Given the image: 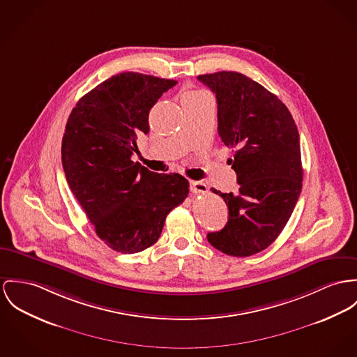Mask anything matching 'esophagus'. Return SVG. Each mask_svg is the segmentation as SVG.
<instances>
[{
  "instance_id": "1",
  "label": "esophagus",
  "mask_w": 357,
  "mask_h": 357,
  "mask_svg": "<svg viewBox=\"0 0 357 357\" xmlns=\"http://www.w3.org/2000/svg\"><path fill=\"white\" fill-rule=\"evenodd\" d=\"M190 189L195 194H204V192H208V186L201 181H192L190 182Z\"/></svg>"
}]
</instances>
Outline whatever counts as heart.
<instances>
[{"instance_id":"obj_1","label":"heart","mask_w":357,"mask_h":357,"mask_svg":"<svg viewBox=\"0 0 357 357\" xmlns=\"http://www.w3.org/2000/svg\"><path fill=\"white\" fill-rule=\"evenodd\" d=\"M190 95H197V92H192V93H189V95H186V96H190Z\"/></svg>"}]
</instances>
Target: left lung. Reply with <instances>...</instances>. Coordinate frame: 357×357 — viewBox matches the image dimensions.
Instances as JSON below:
<instances>
[{
	"label": "left lung",
	"mask_w": 357,
	"mask_h": 357,
	"mask_svg": "<svg viewBox=\"0 0 357 357\" xmlns=\"http://www.w3.org/2000/svg\"><path fill=\"white\" fill-rule=\"evenodd\" d=\"M218 99L221 141L234 149L228 159L239 192L219 194L228 222L208 234V242L232 257H250L271 246L291 218L302 192L301 139L287 106L238 72L201 75Z\"/></svg>",
	"instance_id": "obj_1"
}]
</instances>
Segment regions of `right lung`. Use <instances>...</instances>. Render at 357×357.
Masks as SVG:
<instances>
[{
  "instance_id": "add662e5",
  "label": "right lung",
  "mask_w": 357,
  "mask_h": 357,
  "mask_svg": "<svg viewBox=\"0 0 357 357\" xmlns=\"http://www.w3.org/2000/svg\"><path fill=\"white\" fill-rule=\"evenodd\" d=\"M175 80L125 72L77 102L62 138V165L72 192L107 246L139 252L160 238L167 215L189 194L179 174H156L132 162L148 115Z\"/></svg>"
}]
</instances>
